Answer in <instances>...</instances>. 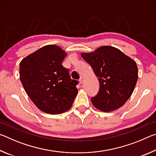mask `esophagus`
<instances>
[{
	"instance_id": "esophagus-1",
	"label": "esophagus",
	"mask_w": 156,
	"mask_h": 156,
	"mask_svg": "<svg viewBox=\"0 0 156 156\" xmlns=\"http://www.w3.org/2000/svg\"><path fill=\"white\" fill-rule=\"evenodd\" d=\"M83 81H84V78L83 77V76H81V77L80 78V80H79V82H80V84H82L83 83Z\"/></svg>"
}]
</instances>
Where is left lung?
<instances>
[{"mask_svg": "<svg viewBox=\"0 0 156 156\" xmlns=\"http://www.w3.org/2000/svg\"><path fill=\"white\" fill-rule=\"evenodd\" d=\"M81 56L91 66L100 83L94 106L104 112L118 109L127 101L138 80V67L130 57L117 48L103 46Z\"/></svg>", "mask_w": 156, "mask_h": 156, "instance_id": "left-lung-1", "label": "left lung"}]
</instances>
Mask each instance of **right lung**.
Segmentation results:
<instances>
[{
  "instance_id": "add662e5",
  "label": "right lung",
  "mask_w": 156,
  "mask_h": 156,
  "mask_svg": "<svg viewBox=\"0 0 156 156\" xmlns=\"http://www.w3.org/2000/svg\"><path fill=\"white\" fill-rule=\"evenodd\" d=\"M67 53L57 45L41 47L20 63V79L36 106L49 114L67 112L78 94V80L62 65Z\"/></svg>"
}]
</instances>
